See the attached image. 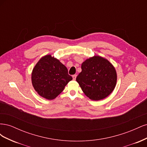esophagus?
<instances>
[{
    "mask_svg": "<svg viewBox=\"0 0 147 147\" xmlns=\"http://www.w3.org/2000/svg\"><path fill=\"white\" fill-rule=\"evenodd\" d=\"M76 77H77V75H72V78H73L74 80H75V79H76Z\"/></svg>",
    "mask_w": 147,
    "mask_h": 147,
    "instance_id": "esophagus-1",
    "label": "esophagus"
}]
</instances>
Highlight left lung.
Segmentation results:
<instances>
[{
	"instance_id": "8db88e82",
	"label": "left lung",
	"mask_w": 147,
	"mask_h": 147,
	"mask_svg": "<svg viewBox=\"0 0 147 147\" xmlns=\"http://www.w3.org/2000/svg\"><path fill=\"white\" fill-rule=\"evenodd\" d=\"M76 80L88 97L92 100H100L113 91L117 74L114 66L107 59L94 56L82 63V72Z\"/></svg>"
}]
</instances>
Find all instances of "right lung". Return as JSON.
Masks as SVG:
<instances>
[{
    "mask_svg": "<svg viewBox=\"0 0 147 147\" xmlns=\"http://www.w3.org/2000/svg\"><path fill=\"white\" fill-rule=\"evenodd\" d=\"M32 86L38 94L48 100L55 99L72 77L66 67L51 55L43 56L31 75Z\"/></svg>",
    "mask_w": 147,
    "mask_h": 147,
    "instance_id": "add662e5",
    "label": "right lung"
}]
</instances>
